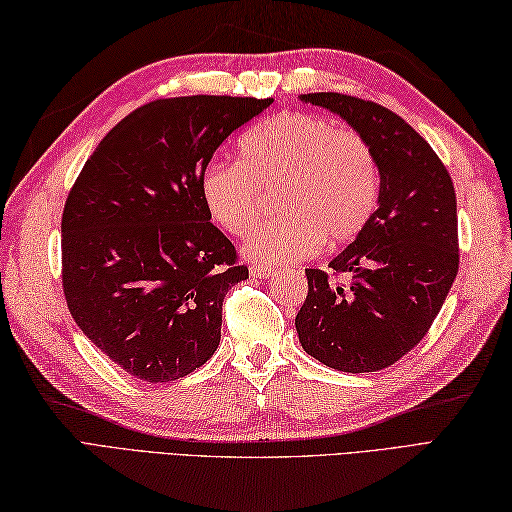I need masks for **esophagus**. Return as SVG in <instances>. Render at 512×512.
I'll return each mask as SVG.
<instances>
[{
  "label": "esophagus",
  "mask_w": 512,
  "mask_h": 512,
  "mask_svg": "<svg viewBox=\"0 0 512 512\" xmlns=\"http://www.w3.org/2000/svg\"><path fill=\"white\" fill-rule=\"evenodd\" d=\"M249 276L258 278V280H269L273 276V269L271 267H249Z\"/></svg>",
  "instance_id": "esophagus-1"
}]
</instances>
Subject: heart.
Here are the masks:
<instances>
[{
  "mask_svg": "<svg viewBox=\"0 0 512 512\" xmlns=\"http://www.w3.org/2000/svg\"><path fill=\"white\" fill-rule=\"evenodd\" d=\"M241 160L210 162L199 197L213 223L232 236L254 226L265 195L278 191L284 215L256 228L243 256L256 265H291L321 245L354 241L378 208L380 171L363 134L310 112H282L239 141Z\"/></svg>",
  "mask_w": 512,
  "mask_h": 512,
  "instance_id": "1",
  "label": "heart"
}]
</instances>
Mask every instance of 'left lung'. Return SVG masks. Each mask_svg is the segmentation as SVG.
<instances>
[{
    "instance_id": "8db88e82",
    "label": "left lung",
    "mask_w": 512,
    "mask_h": 512,
    "mask_svg": "<svg viewBox=\"0 0 512 512\" xmlns=\"http://www.w3.org/2000/svg\"><path fill=\"white\" fill-rule=\"evenodd\" d=\"M363 134L380 171L378 208L330 260L352 284L306 269L295 317L304 352L347 373L391 367L426 336L458 273V217L450 173L426 139L389 108L341 93L299 95Z\"/></svg>"
}]
</instances>
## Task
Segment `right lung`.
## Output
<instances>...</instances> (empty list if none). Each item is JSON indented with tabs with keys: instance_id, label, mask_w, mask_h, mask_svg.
<instances>
[{
	"instance_id": "obj_1",
	"label": "right lung",
	"mask_w": 512,
	"mask_h": 512,
	"mask_svg": "<svg viewBox=\"0 0 512 512\" xmlns=\"http://www.w3.org/2000/svg\"><path fill=\"white\" fill-rule=\"evenodd\" d=\"M273 99L191 95L145 104L86 160L62 213L71 317L145 382L189 376L221 341V306L247 280L199 197L217 147Z\"/></svg>"
}]
</instances>
